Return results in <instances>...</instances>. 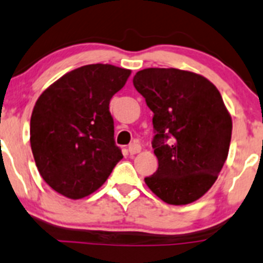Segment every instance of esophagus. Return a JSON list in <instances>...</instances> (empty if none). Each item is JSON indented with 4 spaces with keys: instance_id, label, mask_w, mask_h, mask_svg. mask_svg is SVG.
I'll return each instance as SVG.
<instances>
[{
    "instance_id": "obj_1",
    "label": "esophagus",
    "mask_w": 263,
    "mask_h": 263,
    "mask_svg": "<svg viewBox=\"0 0 263 263\" xmlns=\"http://www.w3.org/2000/svg\"><path fill=\"white\" fill-rule=\"evenodd\" d=\"M140 150H141V146H140L139 144H136V142H132V144L128 146L129 155L137 154V153H140Z\"/></svg>"
}]
</instances>
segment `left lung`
<instances>
[{
	"label": "left lung",
	"instance_id": "obj_1",
	"mask_svg": "<svg viewBox=\"0 0 263 263\" xmlns=\"http://www.w3.org/2000/svg\"><path fill=\"white\" fill-rule=\"evenodd\" d=\"M153 116L158 170L145 182L163 202L189 204L204 195L229 154L233 122L207 78L175 68H147L134 77Z\"/></svg>",
	"mask_w": 263,
	"mask_h": 263
}]
</instances>
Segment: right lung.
<instances>
[{
  "label": "right lung",
  "mask_w": 263,
  "mask_h": 263,
  "mask_svg": "<svg viewBox=\"0 0 263 263\" xmlns=\"http://www.w3.org/2000/svg\"><path fill=\"white\" fill-rule=\"evenodd\" d=\"M131 70L90 64L56 81L30 117V147L50 187L70 199L98 190L123 158L114 141L109 103Z\"/></svg>",
  "instance_id": "1"
}]
</instances>
